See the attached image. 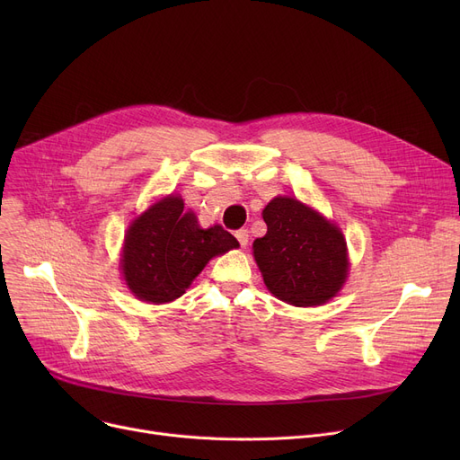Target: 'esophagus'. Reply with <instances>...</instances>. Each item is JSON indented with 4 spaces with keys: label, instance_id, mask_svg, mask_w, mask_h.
Here are the masks:
<instances>
[{
    "label": "esophagus",
    "instance_id": "34e87169",
    "mask_svg": "<svg viewBox=\"0 0 460 460\" xmlns=\"http://www.w3.org/2000/svg\"><path fill=\"white\" fill-rule=\"evenodd\" d=\"M234 236H236V240H238V244H240V246H243V248H246V246H248V240H250L248 229H238V231L234 233Z\"/></svg>",
    "mask_w": 460,
    "mask_h": 460
}]
</instances>
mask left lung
Listing matches in <instances>:
<instances>
[{
	"label": "left lung",
	"mask_w": 460,
	"mask_h": 460,
	"mask_svg": "<svg viewBox=\"0 0 460 460\" xmlns=\"http://www.w3.org/2000/svg\"><path fill=\"white\" fill-rule=\"evenodd\" d=\"M267 234L253 255L269 291L298 307L321 305L343 287L349 272L341 231L293 198H276L262 210Z\"/></svg>",
	"instance_id": "obj_1"
}]
</instances>
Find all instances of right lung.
Segmentation results:
<instances>
[{
	"instance_id": "add662e5",
	"label": "right lung",
	"mask_w": 460,
	"mask_h": 460,
	"mask_svg": "<svg viewBox=\"0 0 460 460\" xmlns=\"http://www.w3.org/2000/svg\"><path fill=\"white\" fill-rule=\"evenodd\" d=\"M238 248L222 226L201 229L196 214L169 196L155 203L130 226L123 248V274L130 291L145 302L165 304L184 295L205 264Z\"/></svg>"
}]
</instances>
